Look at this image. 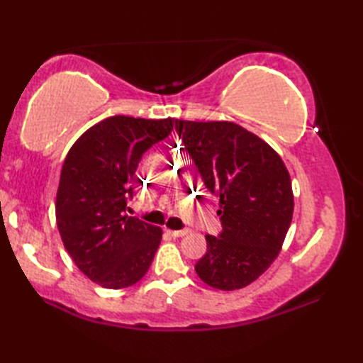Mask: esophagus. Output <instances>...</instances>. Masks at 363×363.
I'll return each mask as SVG.
<instances>
[{"mask_svg": "<svg viewBox=\"0 0 363 363\" xmlns=\"http://www.w3.org/2000/svg\"><path fill=\"white\" fill-rule=\"evenodd\" d=\"M165 233L168 234V235H172V237H182V235H186L189 230L187 229H179V230H172V229H165Z\"/></svg>", "mask_w": 363, "mask_h": 363, "instance_id": "esophagus-1", "label": "esophagus"}]
</instances>
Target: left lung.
<instances>
[{
    "label": "left lung",
    "instance_id": "left-lung-1",
    "mask_svg": "<svg viewBox=\"0 0 363 363\" xmlns=\"http://www.w3.org/2000/svg\"><path fill=\"white\" fill-rule=\"evenodd\" d=\"M174 129L221 204L223 229L206 235L207 251L195 272L213 289L246 287L273 264L290 228L287 168L272 146L235 123L176 120Z\"/></svg>",
    "mask_w": 363,
    "mask_h": 363
}]
</instances>
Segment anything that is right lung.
I'll return each mask as SVG.
<instances>
[{
    "instance_id": "1",
    "label": "right lung",
    "mask_w": 363,
    "mask_h": 363,
    "mask_svg": "<svg viewBox=\"0 0 363 363\" xmlns=\"http://www.w3.org/2000/svg\"><path fill=\"white\" fill-rule=\"evenodd\" d=\"M174 120L115 115L86 130L60 173L56 220L65 250L104 289L134 285L148 272L162 229L126 217L130 184L143 154L173 130Z\"/></svg>"
}]
</instances>
